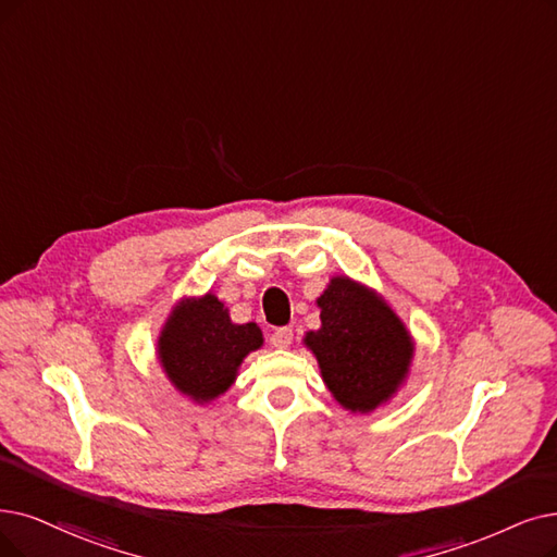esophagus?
I'll list each match as a JSON object with an SVG mask.
<instances>
[{"label":"esophagus","mask_w":557,"mask_h":557,"mask_svg":"<svg viewBox=\"0 0 557 557\" xmlns=\"http://www.w3.org/2000/svg\"><path fill=\"white\" fill-rule=\"evenodd\" d=\"M293 329H287V326H283V329H276L274 333H272V338H270V343H272V347L274 349H287L293 345Z\"/></svg>","instance_id":"obj_1"}]
</instances>
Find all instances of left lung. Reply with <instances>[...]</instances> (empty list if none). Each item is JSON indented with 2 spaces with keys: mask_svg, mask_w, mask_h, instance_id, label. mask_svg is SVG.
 <instances>
[{
  "mask_svg": "<svg viewBox=\"0 0 557 557\" xmlns=\"http://www.w3.org/2000/svg\"><path fill=\"white\" fill-rule=\"evenodd\" d=\"M320 329L306 331L331 397L349 413H374L405 388L416 341L374 287L345 274L331 276L315 299Z\"/></svg>",
  "mask_w": 557,
  "mask_h": 557,
  "instance_id": "8db88e82",
  "label": "left lung"
}]
</instances>
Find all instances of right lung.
Here are the masks:
<instances>
[{"mask_svg":"<svg viewBox=\"0 0 557 557\" xmlns=\"http://www.w3.org/2000/svg\"><path fill=\"white\" fill-rule=\"evenodd\" d=\"M262 343L256 322H233L226 304L206 293L173 304L154 354L169 384L189 403L206 407L235 384L244 359Z\"/></svg>","mask_w":557,"mask_h":557,"instance_id":"add662e5","label":"right lung"}]
</instances>
